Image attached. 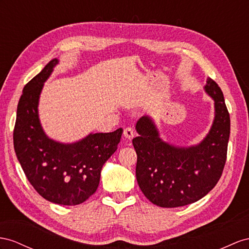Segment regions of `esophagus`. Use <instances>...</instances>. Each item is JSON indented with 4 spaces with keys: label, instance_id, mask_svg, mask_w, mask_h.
<instances>
[{
    "label": "esophagus",
    "instance_id": "esophagus-1",
    "mask_svg": "<svg viewBox=\"0 0 249 249\" xmlns=\"http://www.w3.org/2000/svg\"><path fill=\"white\" fill-rule=\"evenodd\" d=\"M123 133H124V137L128 140H131L133 137H135V130H133L131 127H126Z\"/></svg>",
    "mask_w": 249,
    "mask_h": 249
}]
</instances>
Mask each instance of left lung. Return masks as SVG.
Instances as JSON below:
<instances>
[{"instance_id":"1","label":"left lung","mask_w":249,"mask_h":249,"mask_svg":"<svg viewBox=\"0 0 249 249\" xmlns=\"http://www.w3.org/2000/svg\"><path fill=\"white\" fill-rule=\"evenodd\" d=\"M214 101V119L207 136L189 147L164 142L149 117L140 119L132 140L138 160L137 181L147 199L160 207H180L205 196L223 173L231 118L219 85L208 78L204 87Z\"/></svg>"}]
</instances>
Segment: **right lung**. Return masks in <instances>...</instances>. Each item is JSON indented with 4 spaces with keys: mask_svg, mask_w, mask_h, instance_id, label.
Here are the masks:
<instances>
[{
    "mask_svg": "<svg viewBox=\"0 0 249 249\" xmlns=\"http://www.w3.org/2000/svg\"><path fill=\"white\" fill-rule=\"evenodd\" d=\"M58 59L30 80L17 109L14 146L25 176L44 199L60 205H78L97 190L101 170L118 148L123 129L89 133L71 144L49 139L44 132L37 105L44 83Z\"/></svg>",
    "mask_w": 249,
    "mask_h": 249,
    "instance_id": "obj_1",
    "label": "right lung"
}]
</instances>
